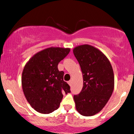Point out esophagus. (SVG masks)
Masks as SVG:
<instances>
[{
  "label": "esophagus",
  "instance_id": "34e87169",
  "mask_svg": "<svg viewBox=\"0 0 134 134\" xmlns=\"http://www.w3.org/2000/svg\"><path fill=\"white\" fill-rule=\"evenodd\" d=\"M68 83H69V85H70V86H71V85H72V80H69V81L68 82Z\"/></svg>",
  "mask_w": 134,
  "mask_h": 134
}]
</instances>
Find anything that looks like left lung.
I'll use <instances>...</instances> for the list:
<instances>
[{
	"mask_svg": "<svg viewBox=\"0 0 134 134\" xmlns=\"http://www.w3.org/2000/svg\"><path fill=\"white\" fill-rule=\"evenodd\" d=\"M73 52L83 75V87L74 96L77 112L92 116L105 107L114 88V75L110 61L100 51L90 45L75 47Z\"/></svg>",
	"mask_w": 134,
	"mask_h": 134,
	"instance_id": "obj_1",
	"label": "left lung"
}]
</instances>
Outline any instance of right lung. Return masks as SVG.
<instances>
[{
    "label": "right lung",
    "mask_w": 134,
    "mask_h": 134,
    "mask_svg": "<svg viewBox=\"0 0 134 134\" xmlns=\"http://www.w3.org/2000/svg\"><path fill=\"white\" fill-rule=\"evenodd\" d=\"M70 51L52 47L35 54L25 64L22 74V90L37 112L52 113L59 107L63 93L70 92V86L64 81V72L57 67Z\"/></svg>",
    "instance_id": "obj_1"
}]
</instances>
